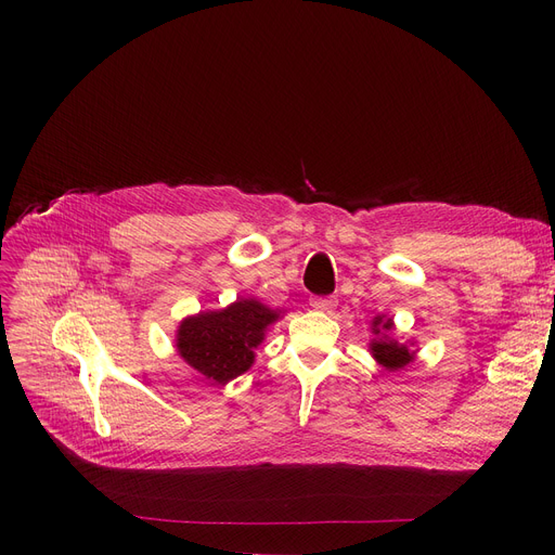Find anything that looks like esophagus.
I'll return each instance as SVG.
<instances>
[{
    "instance_id": "1",
    "label": "esophagus",
    "mask_w": 555,
    "mask_h": 555,
    "mask_svg": "<svg viewBox=\"0 0 555 555\" xmlns=\"http://www.w3.org/2000/svg\"><path fill=\"white\" fill-rule=\"evenodd\" d=\"M310 306H312L314 310H319V312H331V310L337 306V301L331 299V297H312V299H310Z\"/></svg>"
}]
</instances>
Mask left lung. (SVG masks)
I'll return each mask as SVG.
<instances>
[{"instance_id":"left-lung-1","label":"left lung","mask_w":555,"mask_h":555,"mask_svg":"<svg viewBox=\"0 0 555 555\" xmlns=\"http://www.w3.org/2000/svg\"><path fill=\"white\" fill-rule=\"evenodd\" d=\"M371 331L375 335V339H371L369 351L373 353V358L380 362L385 369L389 371H398L402 366L410 364L414 360V351L406 344H400L398 339L389 337V333L393 331V322L385 317H375Z\"/></svg>"}]
</instances>
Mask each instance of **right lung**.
I'll return each instance as SVG.
<instances>
[{"instance_id": "add662e5", "label": "right lung", "mask_w": 555, "mask_h": 555, "mask_svg": "<svg viewBox=\"0 0 555 555\" xmlns=\"http://www.w3.org/2000/svg\"><path fill=\"white\" fill-rule=\"evenodd\" d=\"M279 312L256 299H238L224 310L186 317L178 326V356L211 385H227L254 364V348Z\"/></svg>"}]
</instances>
